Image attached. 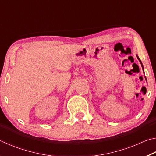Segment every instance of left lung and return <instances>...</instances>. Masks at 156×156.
Returning <instances> with one entry per match:
<instances>
[{
	"label": "left lung",
	"instance_id": "8db88e82",
	"mask_svg": "<svg viewBox=\"0 0 156 156\" xmlns=\"http://www.w3.org/2000/svg\"><path fill=\"white\" fill-rule=\"evenodd\" d=\"M137 58H138V59L139 60V61H140V64H141V66H142V69H144V67H143V65H142V62H141V60H140V59L139 58V57H138V55H137ZM145 79H146V77H145ZM147 80V79H146Z\"/></svg>",
	"mask_w": 156,
	"mask_h": 156
}]
</instances>
